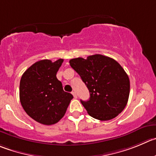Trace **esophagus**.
I'll use <instances>...</instances> for the list:
<instances>
[{
  "instance_id": "34e87169",
  "label": "esophagus",
  "mask_w": 156,
  "mask_h": 156,
  "mask_svg": "<svg viewBox=\"0 0 156 156\" xmlns=\"http://www.w3.org/2000/svg\"><path fill=\"white\" fill-rule=\"evenodd\" d=\"M72 94H73V96H74V98H77V97H78V96H77V94H76V92H75V91H72Z\"/></svg>"
}]
</instances>
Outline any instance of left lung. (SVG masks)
I'll use <instances>...</instances> for the list:
<instances>
[{
	"label": "left lung",
	"instance_id": "left-lung-1",
	"mask_svg": "<svg viewBox=\"0 0 156 156\" xmlns=\"http://www.w3.org/2000/svg\"><path fill=\"white\" fill-rule=\"evenodd\" d=\"M69 63L89 90V100H81V102L90 116L108 121L124 110L129 100L130 81L115 60L94 55L86 59L73 58Z\"/></svg>",
	"mask_w": 156,
	"mask_h": 156
}]
</instances>
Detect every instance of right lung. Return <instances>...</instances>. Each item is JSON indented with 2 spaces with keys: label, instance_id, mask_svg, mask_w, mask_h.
<instances>
[{
  "label": "right lung",
  "instance_id": "add662e5",
  "mask_svg": "<svg viewBox=\"0 0 156 156\" xmlns=\"http://www.w3.org/2000/svg\"><path fill=\"white\" fill-rule=\"evenodd\" d=\"M63 59H44L27 68L20 81V101L25 112L41 124L51 126L65 115L73 95L65 92L56 77Z\"/></svg>",
  "mask_w": 156,
  "mask_h": 156
}]
</instances>
